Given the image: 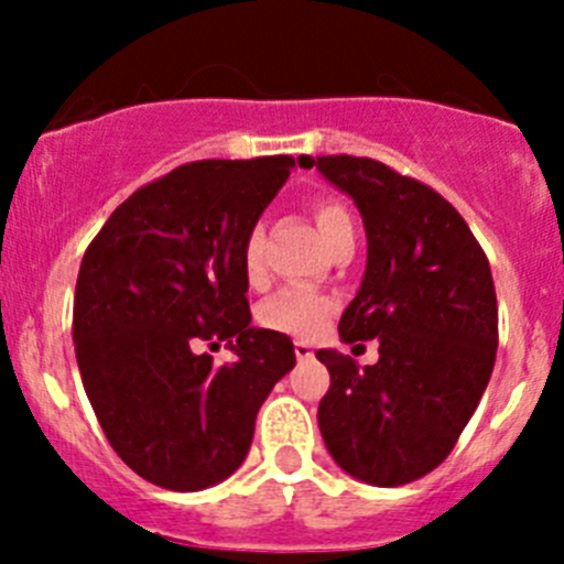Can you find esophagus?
<instances>
[{
	"label": "esophagus",
	"mask_w": 564,
	"mask_h": 564,
	"mask_svg": "<svg viewBox=\"0 0 564 564\" xmlns=\"http://www.w3.org/2000/svg\"><path fill=\"white\" fill-rule=\"evenodd\" d=\"M294 355H297V360H311L314 357V346L308 340H294Z\"/></svg>",
	"instance_id": "34e87169"
}]
</instances>
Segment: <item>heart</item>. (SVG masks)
Instances as JSON below:
<instances>
[{
  "label": "heart",
  "mask_w": 564,
  "mask_h": 564,
  "mask_svg": "<svg viewBox=\"0 0 564 564\" xmlns=\"http://www.w3.org/2000/svg\"><path fill=\"white\" fill-rule=\"evenodd\" d=\"M314 220L322 231L324 242H333L335 237L344 229H349L351 218L338 202L333 198H318L314 204ZM242 270L250 281L261 275V235L259 229H253L248 235L246 248H242ZM335 303L327 294L314 292V289H283V292L272 294L267 303H261L259 308V322L267 329H275V333L286 335H316L324 324L333 316Z\"/></svg>",
  "instance_id": "obj_1"
}]
</instances>
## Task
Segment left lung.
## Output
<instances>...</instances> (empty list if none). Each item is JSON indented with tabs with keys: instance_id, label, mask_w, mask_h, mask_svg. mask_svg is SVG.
<instances>
[{
	"instance_id": "obj_1",
	"label": "left lung",
	"mask_w": 564,
	"mask_h": 564,
	"mask_svg": "<svg viewBox=\"0 0 564 564\" xmlns=\"http://www.w3.org/2000/svg\"><path fill=\"white\" fill-rule=\"evenodd\" d=\"M355 202L368 259L338 322L344 344L379 340V360L318 349L329 390L318 431L329 456L371 486H403L447 458L497 357L491 267L451 202L371 158H300Z\"/></svg>"
}]
</instances>
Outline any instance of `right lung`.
Returning <instances> with one entry per match:
<instances>
[{
	"instance_id": "1",
	"label": "right lung",
	"mask_w": 564,
	"mask_h": 564,
	"mask_svg": "<svg viewBox=\"0 0 564 564\" xmlns=\"http://www.w3.org/2000/svg\"><path fill=\"white\" fill-rule=\"evenodd\" d=\"M294 158L198 161L119 204L82 259L73 344L117 456L169 491L240 469L259 406L294 368V344L253 327L242 248ZM198 343H226L215 369Z\"/></svg>"
}]
</instances>
